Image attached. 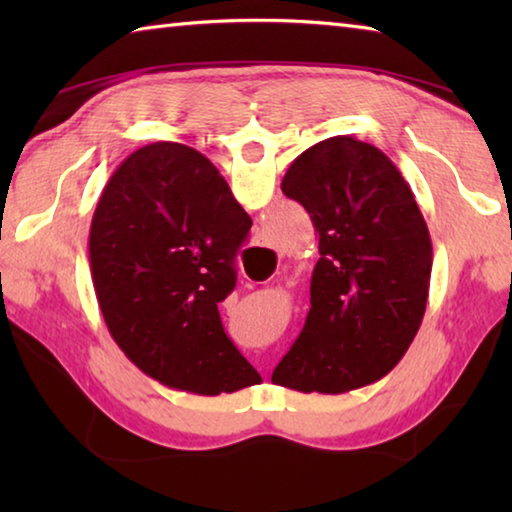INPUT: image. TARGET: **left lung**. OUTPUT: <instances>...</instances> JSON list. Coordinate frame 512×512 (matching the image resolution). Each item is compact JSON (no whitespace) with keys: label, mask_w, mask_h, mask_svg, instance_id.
<instances>
[{"label":"left lung","mask_w":512,"mask_h":512,"mask_svg":"<svg viewBox=\"0 0 512 512\" xmlns=\"http://www.w3.org/2000/svg\"><path fill=\"white\" fill-rule=\"evenodd\" d=\"M282 192L309 212L320 259L305 327L273 384L325 395L375 384L427 309L433 248L411 187L377 146L336 135L291 162Z\"/></svg>","instance_id":"1"}]
</instances>
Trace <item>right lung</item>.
Instances as JSON below:
<instances>
[{"mask_svg":"<svg viewBox=\"0 0 512 512\" xmlns=\"http://www.w3.org/2000/svg\"><path fill=\"white\" fill-rule=\"evenodd\" d=\"M250 225L219 169L178 142L142 146L103 187L90 228L94 293L112 339L160 384L219 395L259 381L219 316Z\"/></svg>","mask_w":512,"mask_h":512,"instance_id":"right-lung-1","label":"right lung"}]
</instances>
